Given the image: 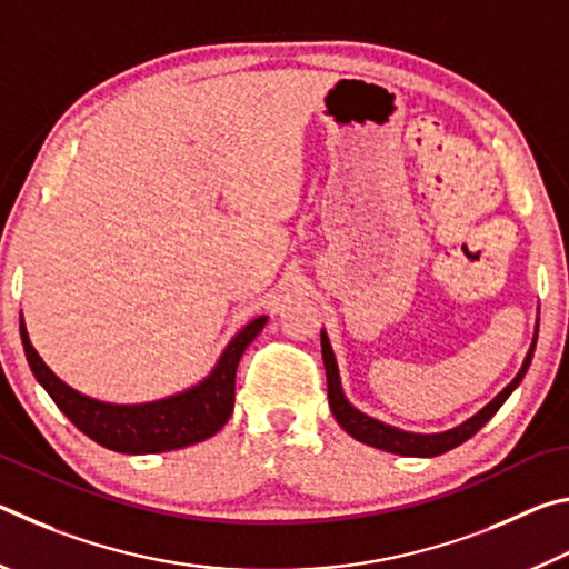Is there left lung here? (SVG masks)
Segmentation results:
<instances>
[{
    "label": "left lung",
    "mask_w": 569,
    "mask_h": 569,
    "mask_svg": "<svg viewBox=\"0 0 569 569\" xmlns=\"http://www.w3.org/2000/svg\"><path fill=\"white\" fill-rule=\"evenodd\" d=\"M537 329H539V323H535L532 346H529V351H527L525 361H522V369L517 371V377L509 381L507 387L499 391L492 401L487 403V407H481L475 413V417L461 421L459 427H455V429L437 431V435H419V431H407V429L391 427V423H383L379 419L369 417V413L356 409L343 393L339 363H336V353L331 349L329 333L321 329V353H323L326 383H329V407L333 411V419L339 421L346 435H351L356 441H361V445H369V447H377L381 451H391V455H401V457H439V455H445V451L465 445L469 437H475L477 431L495 417L499 407H502V403L509 399V393H512L519 387V381L525 379L529 363H532L535 346H537Z\"/></svg>",
    "instance_id": "1"
}]
</instances>
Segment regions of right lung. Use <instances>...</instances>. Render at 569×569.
Here are the masks:
<instances>
[{
	"mask_svg": "<svg viewBox=\"0 0 569 569\" xmlns=\"http://www.w3.org/2000/svg\"><path fill=\"white\" fill-rule=\"evenodd\" d=\"M266 323L268 316L248 321L228 341L203 381L192 383L190 389H182L172 397L146 403H110L80 393L57 377L42 361V356L34 351L24 316H19V336H22L24 356L34 379L82 435H88L104 449L122 451V455H156V451L198 445L226 427L233 413L238 361Z\"/></svg>",
	"mask_w": 569,
	"mask_h": 569,
	"instance_id": "obj_1",
	"label": "right lung"
}]
</instances>
